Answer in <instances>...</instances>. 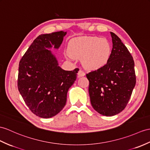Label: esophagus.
<instances>
[{"instance_id": "34e87169", "label": "esophagus", "mask_w": 150, "mask_h": 150, "mask_svg": "<svg viewBox=\"0 0 150 150\" xmlns=\"http://www.w3.org/2000/svg\"><path fill=\"white\" fill-rule=\"evenodd\" d=\"M85 75V73L83 71L81 70H79L78 72V77H83V76H84Z\"/></svg>"}]
</instances>
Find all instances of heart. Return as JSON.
<instances>
[{
	"label": "heart",
	"mask_w": 150,
	"mask_h": 150,
	"mask_svg": "<svg viewBox=\"0 0 150 150\" xmlns=\"http://www.w3.org/2000/svg\"><path fill=\"white\" fill-rule=\"evenodd\" d=\"M68 52L70 58L81 59L86 69L97 70L108 62L111 47L107 39L86 36L72 40L69 44Z\"/></svg>",
	"instance_id": "1"
}]
</instances>
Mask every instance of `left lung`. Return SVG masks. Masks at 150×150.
I'll return each instance as SVG.
<instances>
[{"mask_svg": "<svg viewBox=\"0 0 150 150\" xmlns=\"http://www.w3.org/2000/svg\"><path fill=\"white\" fill-rule=\"evenodd\" d=\"M110 34L112 49L108 62L86 74L91 104L97 112L107 116L125 109L136 82L132 55L121 39Z\"/></svg>", "mask_w": 150, "mask_h": 150, "instance_id": "8db88e82", "label": "left lung"}]
</instances>
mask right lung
I'll list each match as a JSON object with an SVG mask.
<instances>
[{"label": "right lung", "instance_id": "right-lung-1", "mask_svg": "<svg viewBox=\"0 0 150 150\" xmlns=\"http://www.w3.org/2000/svg\"><path fill=\"white\" fill-rule=\"evenodd\" d=\"M67 32L41 34L20 62L18 87L25 104L39 117L49 118L64 108L69 89L76 79L78 69L65 71L51 49L58 50Z\"/></svg>", "mask_w": 150, "mask_h": 150}]
</instances>
